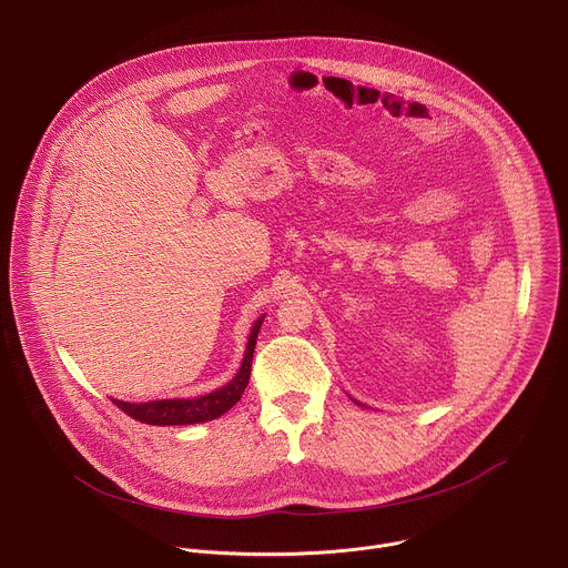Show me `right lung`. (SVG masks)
I'll use <instances>...</instances> for the list:
<instances>
[{
    "label": "right lung",
    "instance_id": "obj_1",
    "mask_svg": "<svg viewBox=\"0 0 568 568\" xmlns=\"http://www.w3.org/2000/svg\"><path fill=\"white\" fill-rule=\"evenodd\" d=\"M263 318L265 316H261L256 321V326L250 335L245 359H242V366H240L237 375L226 386H222L213 393L200 395V397H191V399H154V402H141V404L121 402V399H112V402L130 418H134L139 423H145V425H159V427L195 425V423H206V420L220 418L242 397V393H245V388L250 384L254 348H256V339H258V331H261Z\"/></svg>",
    "mask_w": 568,
    "mask_h": 568
}]
</instances>
